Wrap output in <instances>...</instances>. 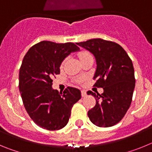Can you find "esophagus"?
<instances>
[{
  "label": "esophagus",
  "mask_w": 152,
  "mask_h": 152,
  "mask_svg": "<svg viewBox=\"0 0 152 152\" xmlns=\"http://www.w3.org/2000/svg\"><path fill=\"white\" fill-rule=\"evenodd\" d=\"M81 96H82L83 97L87 96V92H86V91H84V90H82V91H81Z\"/></svg>",
  "instance_id": "obj_1"
}]
</instances>
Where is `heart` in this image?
<instances>
[{
	"mask_svg": "<svg viewBox=\"0 0 152 152\" xmlns=\"http://www.w3.org/2000/svg\"><path fill=\"white\" fill-rule=\"evenodd\" d=\"M91 56V54H90L88 52H86V51H82V52H80V53L78 54V56H79V58H80V60L83 59L84 58L87 57V56ZM63 64H64V61L62 62L61 65H63Z\"/></svg>",
	"mask_w": 152,
	"mask_h": 152,
	"instance_id": "b5f03b06",
	"label": "heart"
}]
</instances>
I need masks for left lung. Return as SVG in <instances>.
I'll return each instance as SVG.
<instances>
[{
  "mask_svg": "<svg viewBox=\"0 0 152 152\" xmlns=\"http://www.w3.org/2000/svg\"><path fill=\"white\" fill-rule=\"evenodd\" d=\"M95 57L94 79L103 93L88 91L96 99V105L88 113L90 120L99 127H110L119 123L129 108L135 85L132 61L122 46L114 42L93 39L77 42Z\"/></svg>",
  "mask_w": 152,
  "mask_h": 152,
  "instance_id": "1",
  "label": "left lung"
}]
</instances>
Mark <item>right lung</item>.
Masks as SVG:
<instances>
[{
  "label": "right lung",
  "instance_id": "1",
  "mask_svg": "<svg viewBox=\"0 0 152 152\" xmlns=\"http://www.w3.org/2000/svg\"><path fill=\"white\" fill-rule=\"evenodd\" d=\"M79 48L73 42L42 41L24 56L19 73V89L26 112L39 126L58 130L66 126L71 110L81 97L80 90L68 87L63 93L52 88L63 60Z\"/></svg>",
  "mask_w": 152,
  "mask_h": 152
}]
</instances>
